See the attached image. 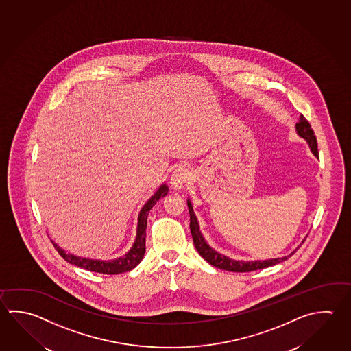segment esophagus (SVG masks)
<instances>
[{
    "label": "esophagus",
    "instance_id": "obj_1",
    "mask_svg": "<svg viewBox=\"0 0 351 351\" xmlns=\"http://www.w3.org/2000/svg\"><path fill=\"white\" fill-rule=\"evenodd\" d=\"M191 181V172L185 166H179L171 175V186L175 190L185 189Z\"/></svg>",
    "mask_w": 351,
    "mask_h": 351
}]
</instances>
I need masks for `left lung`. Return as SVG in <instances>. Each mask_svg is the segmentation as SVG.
I'll list each match as a JSON object with an SVG mask.
<instances>
[{
    "label": "left lung",
    "instance_id": "obj_1",
    "mask_svg": "<svg viewBox=\"0 0 351 351\" xmlns=\"http://www.w3.org/2000/svg\"><path fill=\"white\" fill-rule=\"evenodd\" d=\"M298 135L302 136L303 139L306 140V143L309 144L311 152L319 158L317 155V138L314 135V130L311 129L309 121L305 119L303 115H300L299 121L295 124ZM187 206H189V212H190V230H191L192 239H193V245L196 247V250L199 252V256L202 258L207 261L210 265L213 267H217L219 269H225V271H237V273H245V271H257V269H263L267 267L277 265L283 262L285 259L289 258L291 254H294L295 251L291 252L289 256H285L283 258L265 259V261H234V259L228 258L223 254H221L219 252L212 250L210 245L206 243L205 239L202 237L201 232H199V222L192 210L191 202L190 199H187ZM305 241V239H304ZM303 241V242H304ZM302 242V243H303Z\"/></svg>",
    "mask_w": 351,
    "mask_h": 351
}]
</instances>
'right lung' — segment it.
Segmentation results:
<instances>
[{
	"label": "right lung",
	"instance_id": "obj_1",
	"mask_svg": "<svg viewBox=\"0 0 351 351\" xmlns=\"http://www.w3.org/2000/svg\"><path fill=\"white\" fill-rule=\"evenodd\" d=\"M169 192V187L166 185H161L159 190L154 193L152 199L146 202L144 207L141 208L138 219V230H136V239L132 245V250L126 253L125 256L120 258L112 259V261H98V259L80 258L73 254L66 253L64 250L60 248L57 243H53L54 248L58 251L62 258L66 259L71 265H77L80 268H84L86 271H97V273H103V274H119L124 271H132L139 265L141 259L144 258L145 254V239H146V221H147V215L152 210L155 204L159 201L161 197H165Z\"/></svg>",
	"mask_w": 351,
	"mask_h": 351
}]
</instances>
